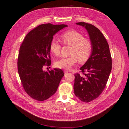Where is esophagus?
Here are the masks:
<instances>
[{
  "mask_svg": "<svg viewBox=\"0 0 129 129\" xmlns=\"http://www.w3.org/2000/svg\"><path fill=\"white\" fill-rule=\"evenodd\" d=\"M68 72H69V71L68 70H64V73L65 74H67V73H68Z\"/></svg>",
  "mask_w": 129,
  "mask_h": 129,
  "instance_id": "1",
  "label": "esophagus"
}]
</instances>
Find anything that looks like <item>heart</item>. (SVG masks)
<instances>
[{
    "instance_id": "heart-1",
    "label": "heart",
    "mask_w": 129,
    "mask_h": 129,
    "mask_svg": "<svg viewBox=\"0 0 129 129\" xmlns=\"http://www.w3.org/2000/svg\"><path fill=\"white\" fill-rule=\"evenodd\" d=\"M62 42L65 45L72 46L70 56L62 57L55 63L57 68L69 70L77 62H85L89 57L92 51V45L90 39L84 38L83 35L75 30L67 31L61 36ZM50 50L53 54L59 56L61 46L55 39H53L50 43Z\"/></svg>"
}]
</instances>
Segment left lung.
Returning <instances> with one entry per match:
<instances>
[{
    "label": "left lung",
    "instance_id": "1",
    "mask_svg": "<svg viewBox=\"0 0 129 129\" xmlns=\"http://www.w3.org/2000/svg\"><path fill=\"white\" fill-rule=\"evenodd\" d=\"M76 24L86 29L92 48L90 57L80 68L83 75L75 74L74 93L82 101L89 103L97 98L105 88L112 70V57L108 44L99 29L85 22Z\"/></svg>",
    "mask_w": 129,
    "mask_h": 129
}]
</instances>
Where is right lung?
Instances as JSON below:
<instances>
[{
    "instance_id": "add662e5",
    "label": "right lung",
    "mask_w": 129,
    "mask_h": 129,
    "mask_svg": "<svg viewBox=\"0 0 129 129\" xmlns=\"http://www.w3.org/2000/svg\"><path fill=\"white\" fill-rule=\"evenodd\" d=\"M66 24H43L26 35L20 48L17 70L24 91L40 101L48 99L56 92L64 73L61 69L44 71L50 66V43L53 36Z\"/></svg>"
}]
</instances>
